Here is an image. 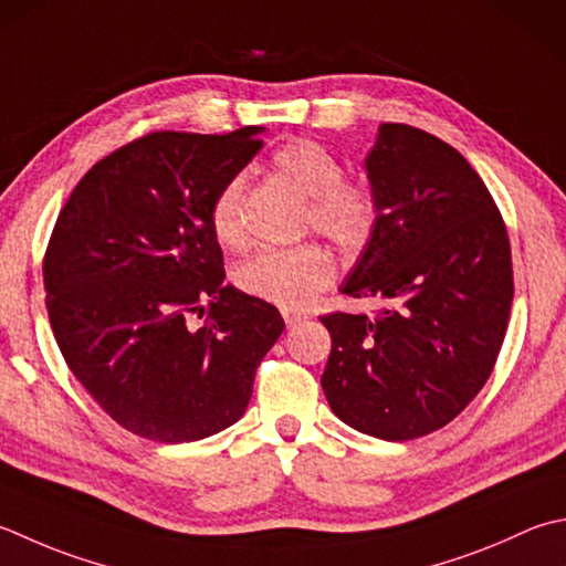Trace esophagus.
Segmentation results:
<instances>
[{
    "mask_svg": "<svg viewBox=\"0 0 566 566\" xmlns=\"http://www.w3.org/2000/svg\"><path fill=\"white\" fill-rule=\"evenodd\" d=\"M282 316H284V324L290 326V328H294V326L302 324V321H306V316L298 314V312H284Z\"/></svg>",
    "mask_w": 566,
    "mask_h": 566,
    "instance_id": "34e87169",
    "label": "esophagus"
}]
</instances>
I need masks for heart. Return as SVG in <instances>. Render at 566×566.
<instances>
[{"instance_id": "b5f03b06", "label": "heart", "mask_w": 566, "mask_h": 566, "mask_svg": "<svg viewBox=\"0 0 566 566\" xmlns=\"http://www.w3.org/2000/svg\"><path fill=\"white\" fill-rule=\"evenodd\" d=\"M274 174L306 196L304 226L343 252H360L380 220L378 191L360 179H346L338 157L312 139H292L270 157ZM208 223L218 245L240 250L248 242L242 223V179H230L216 193ZM336 260L318 242L272 248L238 264L235 284L248 296L282 308H304L334 284Z\"/></svg>"}]
</instances>
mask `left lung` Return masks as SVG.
Masks as SVG:
<instances>
[{"instance_id": "obj_1", "label": "left lung", "mask_w": 566, "mask_h": 566, "mask_svg": "<svg viewBox=\"0 0 566 566\" xmlns=\"http://www.w3.org/2000/svg\"><path fill=\"white\" fill-rule=\"evenodd\" d=\"M365 166L380 220L340 292L380 308L321 316V387L353 429L407 441L447 427L491 378L513 304L511 240L481 176L429 132L385 122Z\"/></svg>"}]
</instances>
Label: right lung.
Segmentation results:
<instances>
[{"mask_svg": "<svg viewBox=\"0 0 566 566\" xmlns=\"http://www.w3.org/2000/svg\"><path fill=\"white\" fill-rule=\"evenodd\" d=\"M260 132L159 129L122 144L53 226L43 254L53 336L103 412L142 439L181 444L235 424L284 328L272 304L223 282L208 223L216 193L262 149Z\"/></svg>", "mask_w": 566, "mask_h": 566, "instance_id": "right-lung-1", "label": "right lung"}]
</instances>
